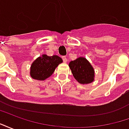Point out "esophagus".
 I'll return each instance as SVG.
<instances>
[{"instance_id":"1","label":"esophagus","mask_w":129,"mask_h":129,"mask_svg":"<svg viewBox=\"0 0 129 129\" xmlns=\"http://www.w3.org/2000/svg\"><path fill=\"white\" fill-rule=\"evenodd\" d=\"M62 59H63V62H65V63H66V62L68 61V59L66 56H62Z\"/></svg>"}]
</instances>
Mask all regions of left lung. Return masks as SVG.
Segmentation results:
<instances>
[{"label":"left lung","mask_w":129,"mask_h":129,"mask_svg":"<svg viewBox=\"0 0 129 129\" xmlns=\"http://www.w3.org/2000/svg\"><path fill=\"white\" fill-rule=\"evenodd\" d=\"M73 77L79 84H88L95 80V70L85 57H79L69 63Z\"/></svg>","instance_id":"obj_1"}]
</instances>
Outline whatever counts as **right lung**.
I'll return each mask as SVG.
<instances>
[{
    "label": "right lung",
    "mask_w": 129,
    "mask_h": 129,
    "mask_svg": "<svg viewBox=\"0 0 129 129\" xmlns=\"http://www.w3.org/2000/svg\"><path fill=\"white\" fill-rule=\"evenodd\" d=\"M63 60L57 55L48 56L42 54L34 60L30 67V76L32 79L43 81L50 77Z\"/></svg>",
    "instance_id": "obj_1"
}]
</instances>
